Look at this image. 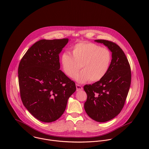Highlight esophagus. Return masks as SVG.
<instances>
[{
    "label": "esophagus",
    "mask_w": 149,
    "mask_h": 149,
    "mask_svg": "<svg viewBox=\"0 0 149 149\" xmlns=\"http://www.w3.org/2000/svg\"><path fill=\"white\" fill-rule=\"evenodd\" d=\"M76 89L77 91H80L83 89V88L81 85H79V84H76Z\"/></svg>",
    "instance_id": "1"
}]
</instances>
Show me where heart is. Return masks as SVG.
I'll list each match as a JSON object with an SVG mask.
<instances>
[{
    "instance_id": "b5f03b06",
    "label": "heart",
    "mask_w": 149,
    "mask_h": 149,
    "mask_svg": "<svg viewBox=\"0 0 149 149\" xmlns=\"http://www.w3.org/2000/svg\"><path fill=\"white\" fill-rule=\"evenodd\" d=\"M111 54L106 48L92 42H81L72 48V55L64 53L61 63L65 74L73 78L81 67L82 70L74 77L79 83L97 82L102 80L109 70Z\"/></svg>"
}]
</instances>
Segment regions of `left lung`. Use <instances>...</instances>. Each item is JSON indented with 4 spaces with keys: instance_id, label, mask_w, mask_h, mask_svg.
Returning <instances> with one entry per match:
<instances>
[{
    "instance_id": "8db88e82",
    "label": "left lung",
    "mask_w": 149,
    "mask_h": 149,
    "mask_svg": "<svg viewBox=\"0 0 149 149\" xmlns=\"http://www.w3.org/2000/svg\"><path fill=\"white\" fill-rule=\"evenodd\" d=\"M112 52V60L106 76L92 85H85L87 95L84 109L87 115L98 122H106L122 111L127 96L131 80V68L122 49L115 43L97 40Z\"/></svg>"
}]
</instances>
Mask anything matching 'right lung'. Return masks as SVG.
<instances>
[{"label":"right lung","mask_w":149,"mask_h":149,"mask_svg":"<svg viewBox=\"0 0 149 149\" xmlns=\"http://www.w3.org/2000/svg\"><path fill=\"white\" fill-rule=\"evenodd\" d=\"M68 38L41 40L33 45L19 63L18 81L22 103L38 120L50 123L63 114L74 81L60 69L59 54Z\"/></svg>","instance_id":"right-lung-1"}]
</instances>
